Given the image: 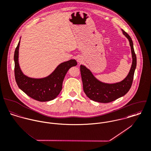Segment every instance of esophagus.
Segmentation results:
<instances>
[{
  "label": "esophagus",
  "mask_w": 151,
  "mask_h": 151,
  "mask_svg": "<svg viewBox=\"0 0 151 151\" xmlns=\"http://www.w3.org/2000/svg\"><path fill=\"white\" fill-rule=\"evenodd\" d=\"M77 61H78V62H79V63H81V61H82V59H81V58L78 57V58H77Z\"/></svg>",
  "instance_id": "esophagus-1"
}]
</instances>
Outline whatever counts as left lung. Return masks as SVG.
Returning a JSON list of instances; mask_svg holds the SVG:
<instances>
[{
    "mask_svg": "<svg viewBox=\"0 0 151 151\" xmlns=\"http://www.w3.org/2000/svg\"><path fill=\"white\" fill-rule=\"evenodd\" d=\"M122 32L129 40L132 58L131 69L127 76L123 80L115 83L102 82L85 65H80L83 90L86 96L91 100L101 103L110 102L125 96L131 87L137 67V57L131 37L122 29Z\"/></svg>",
    "mask_w": 151,
    "mask_h": 151,
    "instance_id": "8db88e82",
    "label": "left lung"
}]
</instances>
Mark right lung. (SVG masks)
Returning <instances> with one entry per match:
<instances>
[{
    "instance_id": "add662e5",
    "label": "right lung",
    "mask_w": 151,
    "mask_h": 151,
    "mask_svg": "<svg viewBox=\"0 0 151 151\" xmlns=\"http://www.w3.org/2000/svg\"><path fill=\"white\" fill-rule=\"evenodd\" d=\"M20 42L14 54V76L19 88L28 96L40 102L49 101L55 99L62 90L64 78L68 70L77 65L76 60H70L60 64L47 77L35 78L29 77L22 72L19 63V50Z\"/></svg>"
}]
</instances>
